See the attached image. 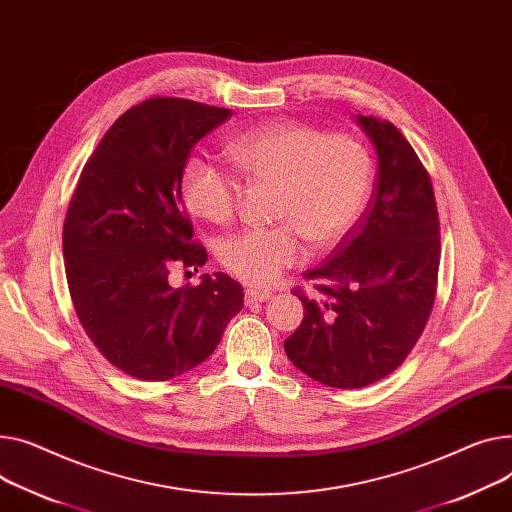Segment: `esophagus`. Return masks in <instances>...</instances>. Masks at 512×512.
Here are the masks:
<instances>
[{
    "label": "esophagus",
    "mask_w": 512,
    "mask_h": 512,
    "mask_svg": "<svg viewBox=\"0 0 512 512\" xmlns=\"http://www.w3.org/2000/svg\"><path fill=\"white\" fill-rule=\"evenodd\" d=\"M271 298V292L267 290H257V288H247L245 290V304H255V302H265Z\"/></svg>",
    "instance_id": "esophagus-1"
}]
</instances>
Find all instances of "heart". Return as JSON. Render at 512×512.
<instances>
[{
	"mask_svg": "<svg viewBox=\"0 0 512 512\" xmlns=\"http://www.w3.org/2000/svg\"><path fill=\"white\" fill-rule=\"evenodd\" d=\"M226 154L238 173L274 185L265 228L238 230L218 243L220 265L251 286L274 284L306 257L302 236L325 249L356 224L370 193L372 158L350 133H323L300 121H274L236 135ZM181 195L197 218L226 224L236 210L238 183L224 166L189 158Z\"/></svg>",
	"mask_w": 512,
	"mask_h": 512,
	"instance_id": "1",
	"label": "heart"
}]
</instances>
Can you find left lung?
<instances>
[{"instance_id":"1","label":"left lung","mask_w":512,"mask_h":512,"mask_svg":"<svg viewBox=\"0 0 512 512\" xmlns=\"http://www.w3.org/2000/svg\"><path fill=\"white\" fill-rule=\"evenodd\" d=\"M356 121L379 156L374 193L329 259L304 274L315 296L294 290L304 319L284 342L296 368L335 389L377 383L407 358L432 313L440 263L424 164L393 123Z\"/></svg>"}]
</instances>
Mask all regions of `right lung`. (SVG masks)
I'll return each instance as SVG.
<instances>
[{
	"mask_svg": "<svg viewBox=\"0 0 512 512\" xmlns=\"http://www.w3.org/2000/svg\"><path fill=\"white\" fill-rule=\"evenodd\" d=\"M230 115L148 98L111 125L82 168L63 224L65 278L86 335L129 377L168 381L195 368L243 309V286L226 274L168 284L173 267L208 261L191 241L181 173L193 146Z\"/></svg>",
	"mask_w": 512,
	"mask_h": 512,
	"instance_id": "1",
	"label": "right lung"
}]
</instances>
